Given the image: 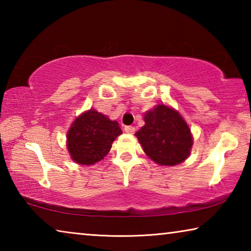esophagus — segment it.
<instances>
[{
	"label": "esophagus",
	"instance_id": "esophagus-1",
	"mask_svg": "<svg viewBox=\"0 0 251 251\" xmlns=\"http://www.w3.org/2000/svg\"><path fill=\"white\" fill-rule=\"evenodd\" d=\"M124 130L126 131V133H128V134H133L134 131H135V127L127 125V126H125V127H124Z\"/></svg>",
	"mask_w": 251,
	"mask_h": 251
}]
</instances>
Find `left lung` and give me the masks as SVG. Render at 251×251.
I'll return each instance as SVG.
<instances>
[{"instance_id":"1","label":"left lung","mask_w":251,"mask_h":251,"mask_svg":"<svg viewBox=\"0 0 251 251\" xmlns=\"http://www.w3.org/2000/svg\"><path fill=\"white\" fill-rule=\"evenodd\" d=\"M136 136L146 155L165 166L184 161L193 145L188 125L179 114L165 105L146 113L145 125Z\"/></svg>"}]
</instances>
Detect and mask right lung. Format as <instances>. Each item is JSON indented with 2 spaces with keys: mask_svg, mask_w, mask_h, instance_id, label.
I'll return each instance as SVG.
<instances>
[{
  "mask_svg": "<svg viewBox=\"0 0 251 251\" xmlns=\"http://www.w3.org/2000/svg\"><path fill=\"white\" fill-rule=\"evenodd\" d=\"M122 129L115 121L91 109L77 117L67 133V147L72 159L92 165L104 158Z\"/></svg>",
  "mask_w": 251,
  "mask_h": 251,
  "instance_id": "obj_1",
  "label": "right lung"
}]
</instances>
